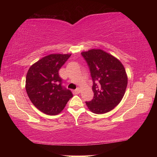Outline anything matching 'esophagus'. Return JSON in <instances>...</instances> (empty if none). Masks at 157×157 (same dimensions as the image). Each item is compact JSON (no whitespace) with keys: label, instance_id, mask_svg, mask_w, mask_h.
Listing matches in <instances>:
<instances>
[{"label":"esophagus","instance_id":"obj_1","mask_svg":"<svg viewBox=\"0 0 157 157\" xmlns=\"http://www.w3.org/2000/svg\"><path fill=\"white\" fill-rule=\"evenodd\" d=\"M79 93H80V89H76L74 91H73V94H78Z\"/></svg>","mask_w":157,"mask_h":157}]
</instances>
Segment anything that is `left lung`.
<instances>
[{
	"label": "left lung",
	"mask_w": 157,
	"mask_h": 157,
	"mask_svg": "<svg viewBox=\"0 0 157 157\" xmlns=\"http://www.w3.org/2000/svg\"><path fill=\"white\" fill-rule=\"evenodd\" d=\"M93 81L94 98L86 101L91 111L102 114L114 109L121 101L127 86V76L117 59L101 49L81 53Z\"/></svg>",
	"instance_id": "obj_1"
}]
</instances>
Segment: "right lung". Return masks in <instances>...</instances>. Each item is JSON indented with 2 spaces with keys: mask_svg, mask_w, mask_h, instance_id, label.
<instances>
[{
  "mask_svg": "<svg viewBox=\"0 0 157 157\" xmlns=\"http://www.w3.org/2000/svg\"><path fill=\"white\" fill-rule=\"evenodd\" d=\"M71 54H51L33 64L28 71L25 90L33 104L48 115H57L73 94L63 86L59 71Z\"/></svg>",
  "mask_w": 157,
  "mask_h": 157,
  "instance_id": "add662e5",
  "label": "right lung"
}]
</instances>
